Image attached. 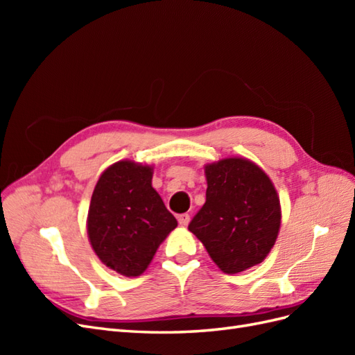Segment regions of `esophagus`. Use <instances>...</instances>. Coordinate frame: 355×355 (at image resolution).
I'll return each mask as SVG.
<instances>
[{
  "label": "esophagus",
  "mask_w": 355,
  "mask_h": 355,
  "mask_svg": "<svg viewBox=\"0 0 355 355\" xmlns=\"http://www.w3.org/2000/svg\"><path fill=\"white\" fill-rule=\"evenodd\" d=\"M178 222H179L180 227H187V225L189 223V214H188V213L179 214V216H178Z\"/></svg>",
  "instance_id": "obj_1"
}]
</instances>
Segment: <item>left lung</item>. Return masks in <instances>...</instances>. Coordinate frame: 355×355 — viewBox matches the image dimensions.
<instances>
[{
	"label": "left lung",
	"instance_id": "8db88e82",
	"mask_svg": "<svg viewBox=\"0 0 355 355\" xmlns=\"http://www.w3.org/2000/svg\"><path fill=\"white\" fill-rule=\"evenodd\" d=\"M206 202L188 230L220 271L237 274L261 263L282 223L280 198L253 161L231 157L206 164Z\"/></svg>",
	"mask_w": 355,
	"mask_h": 355
}]
</instances>
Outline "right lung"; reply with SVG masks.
Instances as JSON below:
<instances>
[{"label":"right lung","mask_w":355,"mask_h":355,"mask_svg":"<svg viewBox=\"0 0 355 355\" xmlns=\"http://www.w3.org/2000/svg\"><path fill=\"white\" fill-rule=\"evenodd\" d=\"M178 227L153 188V167L121 159L101 175L94 187L87 235L103 265L125 277L141 275Z\"/></svg>","instance_id":"right-lung-1"}]
</instances>
